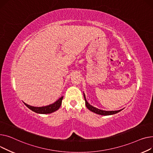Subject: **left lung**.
I'll return each instance as SVG.
<instances>
[{"mask_svg": "<svg viewBox=\"0 0 153 153\" xmlns=\"http://www.w3.org/2000/svg\"><path fill=\"white\" fill-rule=\"evenodd\" d=\"M84 94V98H85V104H86V106L87 108L89 110L91 111L96 114H100V115H113V114H117L120 111H121L122 110H119V111H102V110H100L99 109L97 108H96V107L92 106L91 105L89 104L86 100V97H85V94L83 93Z\"/></svg>", "mask_w": 153, "mask_h": 153, "instance_id": "8db88e82", "label": "left lung"}]
</instances>
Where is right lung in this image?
<instances>
[{
    "mask_svg": "<svg viewBox=\"0 0 153 153\" xmlns=\"http://www.w3.org/2000/svg\"><path fill=\"white\" fill-rule=\"evenodd\" d=\"M62 100H63V97H61L54 103L47 106H44V107H33V106H31L30 105L26 104L25 102L23 103L26 105V107H28L30 109H31L34 112H36L38 114H51L52 112H53L56 111L57 110H58L61 105Z\"/></svg>",
    "mask_w": 153,
    "mask_h": 153,
    "instance_id": "obj_1",
    "label": "right lung"
}]
</instances>
